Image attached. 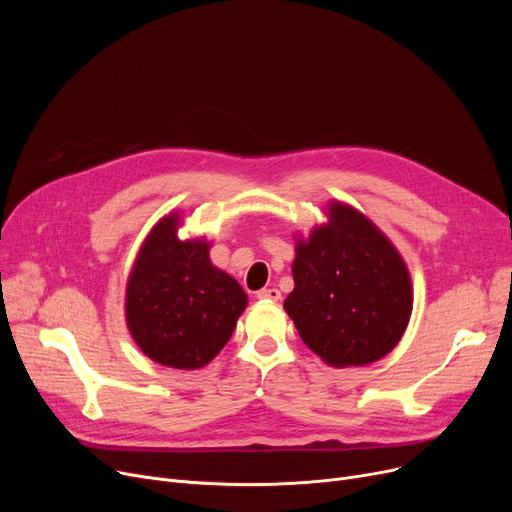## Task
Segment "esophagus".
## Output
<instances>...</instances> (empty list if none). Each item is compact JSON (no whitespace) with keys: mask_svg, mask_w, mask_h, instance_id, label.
<instances>
[{"mask_svg":"<svg viewBox=\"0 0 512 512\" xmlns=\"http://www.w3.org/2000/svg\"><path fill=\"white\" fill-rule=\"evenodd\" d=\"M280 297L282 294L278 288H263L257 292V299H261V301H280Z\"/></svg>","mask_w":512,"mask_h":512,"instance_id":"1","label":"esophagus"}]
</instances>
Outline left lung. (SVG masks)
<instances>
[{"label":"left lung","instance_id":"left-lung-1","mask_svg":"<svg viewBox=\"0 0 512 512\" xmlns=\"http://www.w3.org/2000/svg\"><path fill=\"white\" fill-rule=\"evenodd\" d=\"M328 222L297 240L284 309L303 342L332 367L386 357L405 334L413 290L407 263L361 211L328 205Z\"/></svg>","mask_w":512,"mask_h":512}]
</instances>
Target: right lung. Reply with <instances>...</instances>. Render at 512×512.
Segmentation results:
<instances>
[{
  "label": "right lung",
  "instance_id": "add662e5",
  "mask_svg": "<svg viewBox=\"0 0 512 512\" xmlns=\"http://www.w3.org/2000/svg\"><path fill=\"white\" fill-rule=\"evenodd\" d=\"M180 215L147 234L126 284V326L159 365L199 369L230 340L247 294L209 259V242L178 238Z\"/></svg>",
  "mask_w": 512,
  "mask_h": 512
}]
</instances>
